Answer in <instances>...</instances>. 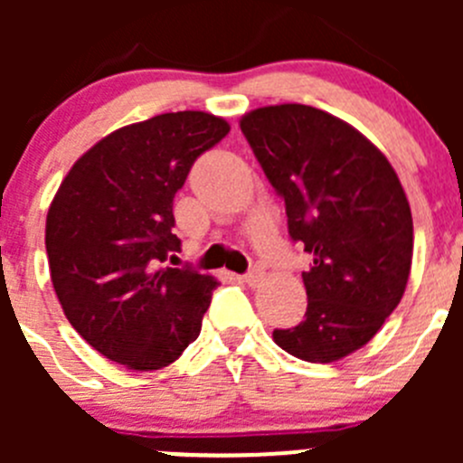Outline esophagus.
Here are the masks:
<instances>
[{
  "mask_svg": "<svg viewBox=\"0 0 463 463\" xmlns=\"http://www.w3.org/2000/svg\"><path fill=\"white\" fill-rule=\"evenodd\" d=\"M261 278H264V275H261V270H260V269H250L249 273L244 275V282L249 284V287H255V284H258Z\"/></svg>",
  "mask_w": 463,
  "mask_h": 463,
  "instance_id": "34e87169",
  "label": "esophagus"
}]
</instances>
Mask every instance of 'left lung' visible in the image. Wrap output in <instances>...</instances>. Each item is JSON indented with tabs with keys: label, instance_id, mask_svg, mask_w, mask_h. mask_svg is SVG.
<instances>
[{
	"label": "left lung",
	"instance_id": "8db88e82",
	"mask_svg": "<svg viewBox=\"0 0 463 463\" xmlns=\"http://www.w3.org/2000/svg\"><path fill=\"white\" fill-rule=\"evenodd\" d=\"M240 128L284 199L288 235L314 258L302 273L305 320L275 329V345L302 361H340L403 298L414 249L403 185L374 143L316 107H260Z\"/></svg>",
	"mask_w": 463,
	"mask_h": 463
}]
</instances>
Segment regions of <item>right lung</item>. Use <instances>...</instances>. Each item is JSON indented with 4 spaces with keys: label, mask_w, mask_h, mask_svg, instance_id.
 I'll use <instances>...</instances> for the list:
<instances>
[{
    "label": "right lung",
    "mask_w": 463,
    "mask_h": 463,
    "mask_svg": "<svg viewBox=\"0 0 463 463\" xmlns=\"http://www.w3.org/2000/svg\"><path fill=\"white\" fill-rule=\"evenodd\" d=\"M231 132L205 111L128 125L82 154L46 214L51 282L73 329L128 370H161L202 331L217 279L156 269L181 249L175 194L197 156Z\"/></svg>",
    "instance_id": "1"
}]
</instances>
